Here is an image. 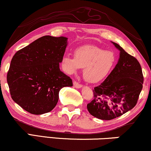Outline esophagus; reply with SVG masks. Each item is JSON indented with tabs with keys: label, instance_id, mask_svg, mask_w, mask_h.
Instances as JSON below:
<instances>
[{
	"label": "esophagus",
	"instance_id": "esophagus-1",
	"mask_svg": "<svg viewBox=\"0 0 151 151\" xmlns=\"http://www.w3.org/2000/svg\"><path fill=\"white\" fill-rule=\"evenodd\" d=\"M73 86H75L76 88H82V85L81 84H79L78 82H77L76 81H74L73 82Z\"/></svg>",
	"mask_w": 151,
	"mask_h": 151
}]
</instances>
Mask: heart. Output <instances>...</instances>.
<instances>
[{"label": "heart", "mask_w": 151, "mask_h": 151, "mask_svg": "<svg viewBox=\"0 0 151 151\" xmlns=\"http://www.w3.org/2000/svg\"><path fill=\"white\" fill-rule=\"evenodd\" d=\"M115 62L116 57L113 51H104L94 45H84L76 49L74 56L64 55L62 67L70 75L83 68L84 79L89 82H97L111 73Z\"/></svg>", "instance_id": "obj_1"}]
</instances>
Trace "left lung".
Wrapping results in <instances>:
<instances>
[{
    "mask_svg": "<svg viewBox=\"0 0 151 151\" xmlns=\"http://www.w3.org/2000/svg\"><path fill=\"white\" fill-rule=\"evenodd\" d=\"M112 43L119 51L118 62L104 81L93 89V100L87 104L90 114L102 120H111L131 110L143 87L139 62L118 44Z\"/></svg>",
    "mask_w": 151,
    "mask_h": 151,
    "instance_id": "left-lung-1",
    "label": "left lung"
}]
</instances>
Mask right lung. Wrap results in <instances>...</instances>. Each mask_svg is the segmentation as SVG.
I'll return each mask as SVG.
<instances>
[{"mask_svg": "<svg viewBox=\"0 0 151 151\" xmlns=\"http://www.w3.org/2000/svg\"><path fill=\"white\" fill-rule=\"evenodd\" d=\"M67 38L45 36L18 51L7 76L11 97L24 110L34 115L50 112L59 91L72 86V80L60 70Z\"/></svg>", "mask_w": 151, "mask_h": 151, "instance_id": "obj_1", "label": "right lung"}]
</instances>
